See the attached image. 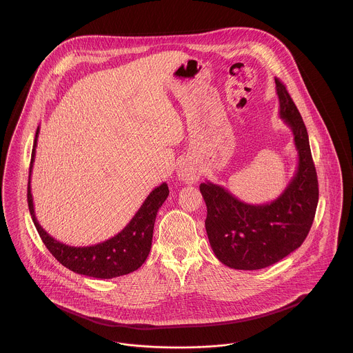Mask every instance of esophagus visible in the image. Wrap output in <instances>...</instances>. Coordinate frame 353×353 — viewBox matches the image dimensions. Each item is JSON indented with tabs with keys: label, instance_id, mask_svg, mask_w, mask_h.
Masks as SVG:
<instances>
[{
	"label": "esophagus",
	"instance_id": "34e87169",
	"mask_svg": "<svg viewBox=\"0 0 353 353\" xmlns=\"http://www.w3.org/2000/svg\"><path fill=\"white\" fill-rule=\"evenodd\" d=\"M177 174H179V179L181 181H184L185 184H196L200 179V172L197 170L194 165H192L188 161H184L180 165Z\"/></svg>",
	"mask_w": 353,
	"mask_h": 353
}]
</instances>
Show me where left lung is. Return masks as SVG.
Instances as JSON below:
<instances>
[{"mask_svg": "<svg viewBox=\"0 0 353 353\" xmlns=\"http://www.w3.org/2000/svg\"><path fill=\"white\" fill-rule=\"evenodd\" d=\"M275 84L279 117L291 128L298 151L295 174L282 194L274 201L252 205L221 185H200L208 209L205 228L210 246L219 262L232 269H265L301 248L319 201L307 128L285 84L279 79Z\"/></svg>", "mask_w": 353, "mask_h": 353, "instance_id": "left-lung-1", "label": "left lung"}]
</instances>
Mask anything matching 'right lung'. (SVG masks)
<instances>
[{
	"instance_id": "right-lung-1",
	"label": "right lung",
	"mask_w": 353,
	"mask_h": 353,
	"mask_svg": "<svg viewBox=\"0 0 353 353\" xmlns=\"http://www.w3.org/2000/svg\"><path fill=\"white\" fill-rule=\"evenodd\" d=\"M38 134L39 127L35 132L32 151L28 184V203L34 225L45 246L54 255V258L65 268L77 274L91 278L111 279L139 269L145 262L148 254L151 252L156 214L169 194L167 183H163L152 190L132 219L128 222V225L118 234L91 246H68L66 243L52 238L39 225L38 219L35 217L30 183Z\"/></svg>"
}]
</instances>
